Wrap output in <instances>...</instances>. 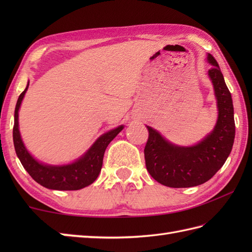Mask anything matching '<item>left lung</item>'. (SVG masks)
<instances>
[{
	"mask_svg": "<svg viewBox=\"0 0 252 252\" xmlns=\"http://www.w3.org/2000/svg\"><path fill=\"white\" fill-rule=\"evenodd\" d=\"M209 77L218 100L217 126L205 140L191 147H179L167 142L158 132L147 126L148 140L144 149L146 168L160 184L174 189L191 187L210 180L226 161L235 138L232 95L216 58L208 54Z\"/></svg>",
	"mask_w": 252,
	"mask_h": 252,
	"instance_id": "left-lung-1",
	"label": "left lung"
}]
</instances>
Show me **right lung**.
<instances>
[{
	"label": "right lung",
	"instance_id": "1",
	"mask_svg": "<svg viewBox=\"0 0 252 252\" xmlns=\"http://www.w3.org/2000/svg\"><path fill=\"white\" fill-rule=\"evenodd\" d=\"M29 85V83H28ZM26 90L19 95L17 104L15 108V122L13 127V140L16 154L24 165L27 172L37 183L50 189L57 190H77L85 186H89L97 179V176L103 165L104 154L108 144L114 140L122 129L123 126L105 133L96 141L93 146L83 157L77 160L76 162L61 167H52L37 162L35 159L27 151L21 141L18 129V110L23 100Z\"/></svg>",
	"mask_w": 252,
	"mask_h": 252
}]
</instances>
